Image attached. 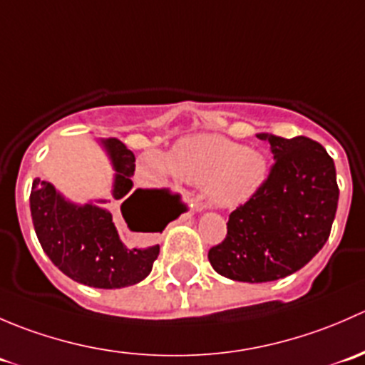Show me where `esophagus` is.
Masks as SVG:
<instances>
[{
  "mask_svg": "<svg viewBox=\"0 0 365 365\" xmlns=\"http://www.w3.org/2000/svg\"><path fill=\"white\" fill-rule=\"evenodd\" d=\"M203 208H205V205H201V203H197V205L192 206L194 212H201V210H203Z\"/></svg>",
  "mask_w": 365,
  "mask_h": 365,
  "instance_id": "34e87169",
  "label": "esophagus"
}]
</instances>
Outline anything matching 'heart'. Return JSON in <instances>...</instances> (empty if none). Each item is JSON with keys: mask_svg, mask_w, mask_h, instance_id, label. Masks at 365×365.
Returning a JSON list of instances; mask_svg holds the SVG:
<instances>
[{"mask_svg": "<svg viewBox=\"0 0 365 365\" xmlns=\"http://www.w3.org/2000/svg\"><path fill=\"white\" fill-rule=\"evenodd\" d=\"M143 168L160 176H176L189 185L205 187L206 200L215 206H237L251 200L268 176L263 153L219 134L182 139L168 155L148 152Z\"/></svg>", "mask_w": 365, "mask_h": 365, "instance_id": "heart-1", "label": "heart"}]
</instances>
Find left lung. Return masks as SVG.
<instances>
[{
	"mask_svg": "<svg viewBox=\"0 0 365 365\" xmlns=\"http://www.w3.org/2000/svg\"><path fill=\"white\" fill-rule=\"evenodd\" d=\"M274 153L267 182L231 212L227 235L208 251L217 274L240 282L277 281L295 274L329 240L339 187L332 157L298 135L257 134Z\"/></svg>",
	"mask_w": 365,
	"mask_h": 365,
	"instance_id": "obj_1",
	"label": "left lung"
}]
</instances>
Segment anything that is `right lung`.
Wrapping results in <instances>:
<instances>
[{"label":"right lung","mask_w":365,"mask_h":365,"mask_svg":"<svg viewBox=\"0 0 365 365\" xmlns=\"http://www.w3.org/2000/svg\"><path fill=\"white\" fill-rule=\"evenodd\" d=\"M102 145L116 171L113 197L120 201L121 217L132 233H162L171 220L185 212L178 194L168 189L132 190L134 153L116 138L102 139ZM29 208L43 252L65 275L81 284L101 289L138 284L148 277L159 256V245L125 244L111 210L97 203H70L46 180H33Z\"/></svg>","instance_id":"obj_1"}]
</instances>
